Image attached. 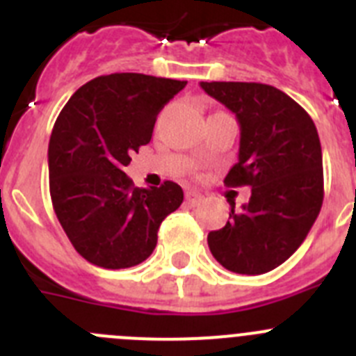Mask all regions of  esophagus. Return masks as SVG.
Segmentation results:
<instances>
[{
    "label": "esophagus",
    "mask_w": 356,
    "mask_h": 356,
    "mask_svg": "<svg viewBox=\"0 0 356 356\" xmlns=\"http://www.w3.org/2000/svg\"><path fill=\"white\" fill-rule=\"evenodd\" d=\"M185 200H187V203L191 207H196V205H200L201 201H203V196L197 193H194V191H188V193L185 194Z\"/></svg>",
    "instance_id": "obj_1"
}]
</instances>
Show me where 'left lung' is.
Masks as SVG:
<instances>
[{"instance_id":"obj_1","label":"left lung","mask_w":356,"mask_h":356,"mask_svg":"<svg viewBox=\"0 0 356 356\" xmlns=\"http://www.w3.org/2000/svg\"><path fill=\"white\" fill-rule=\"evenodd\" d=\"M241 127L238 162L228 187H251L225 228L209 234L213 259L238 275L273 271L301 246L323 205V153L310 115L276 87L253 81H201Z\"/></svg>"}]
</instances>
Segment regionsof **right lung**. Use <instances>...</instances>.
<instances>
[{"label": "right lung", "instance_id": "right-lung-1", "mask_svg": "<svg viewBox=\"0 0 356 356\" xmlns=\"http://www.w3.org/2000/svg\"><path fill=\"white\" fill-rule=\"evenodd\" d=\"M185 85L139 72L97 76L56 118L48 147L53 209L74 250L94 266L144 262L162 221L181 205L178 184L139 188L122 169L149 143L159 112Z\"/></svg>", "mask_w": 356, "mask_h": 356}]
</instances>
